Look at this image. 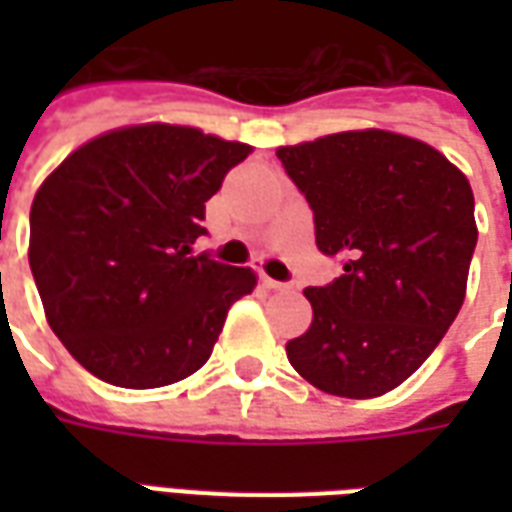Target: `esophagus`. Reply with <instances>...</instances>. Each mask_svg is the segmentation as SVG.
<instances>
[{"mask_svg": "<svg viewBox=\"0 0 512 512\" xmlns=\"http://www.w3.org/2000/svg\"><path fill=\"white\" fill-rule=\"evenodd\" d=\"M263 285H266L268 290H288L285 282H277V279H271V277H263Z\"/></svg>", "mask_w": 512, "mask_h": 512, "instance_id": "esophagus-1", "label": "esophagus"}]
</instances>
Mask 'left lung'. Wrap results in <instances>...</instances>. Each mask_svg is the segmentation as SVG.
I'll return each instance as SVG.
<instances>
[{"mask_svg": "<svg viewBox=\"0 0 512 512\" xmlns=\"http://www.w3.org/2000/svg\"><path fill=\"white\" fill-rule=\"evenodd\" d=\"M343 277L307 288L312 323L285 345L326 395L392 392L433 354L466 299L477 244L469 180L436 147L384 128L277 150Z\"/></svg>", "mask_w": 512, "mask_h": 512, "instance_id": "obj_1", "label": "left lung"}]
</instances>
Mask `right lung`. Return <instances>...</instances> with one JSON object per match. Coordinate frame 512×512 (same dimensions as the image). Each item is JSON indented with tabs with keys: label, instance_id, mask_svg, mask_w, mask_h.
<instances>
[{
	"label": "right lung",
	"instance_id": "1",
	"mask_svg": "<svg viewBox=\"0 0 512 512\" xmlns=\"http://www.w3.org/2000/svg\"><path fill=\"white\" fill-rule=\"evenodd\" d=\"M252 153L200 128L139 123L76 147L29 211V268L71 356L106 384L156 389L197 373L252 268L191 255L205 202Z\"/></svg>",
	"mask_w": 512,
	"mask_h": 512
}]
</instances>
